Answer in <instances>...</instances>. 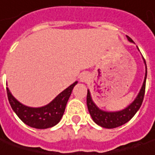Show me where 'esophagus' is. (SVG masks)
<instances>
[{
  "label": "esophagus",
  "instance_id": "34e87169",
  "mask_svg": "<svg viewBox=\"0 0 155 155\" xmlns=\"http://www.w3.org/2000/svg\"><path fill=\"white\" fill-rule=\"evenodd\" d=\"M89 80V74L87 73H83L81 75V81H87Z\"/></svg>",
  "mask_w": 155,
  "mask_h": 155
}]
</instances>
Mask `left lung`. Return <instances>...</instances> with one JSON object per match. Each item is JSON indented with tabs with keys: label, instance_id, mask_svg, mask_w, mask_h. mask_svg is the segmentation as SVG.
<instances>
[{
	"label": "left lung",
	"instance_id": "obj_1",
	"mask_svg": "<svg viewBox=\"0 0 155 155\" xmlns=\"http://www.w3.org/2000/svg\"><path fill=\"white\" fill-rule=\"evenodd\" d=\"M127 38L130 42H133L131 38L127 36ZM145 61V59H144ZM146 64V61H145ZM147 71H146V76H145V81L143 83V86L141 87L140 92L139 93L138 96L134 100V102L132 104H130L127 108L121 111L117 112H106L99 110L96 104L93 103L90 93L87 90V110L89 111L90 116L92 117L93 120L95 121L98 125L104 127V128H116L118 126L123 125L124 124L127 123L130 119H132V117L136 114V112L139 110L140 108L142 102L144 100V96H145V91H146V79H147Z\"/></svg>",
	"mask_w": 155,
	"mask_h": 155
}]
</instances>
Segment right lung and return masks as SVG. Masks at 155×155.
<instances>
[{
    "mask_svg": "<svg viewBox=\"0 0 155 155\" xmlns=\"http://www.w3.org/2000/svg\"><path fill=\"white\" fill-rule=\"evenodd\" d=\"M77 81L62 91L49 104L41 108H31L20 104L7 87V94L9 104L18 117L27 125L37 129H46L54 126L61 119L66 105L71 96L74 87Z\"/></svg>",
    "mask_w": 155,
    "mask_h": 155,
    "instance_id": "add662e5",
    "label": "right lung"
}]
</instances>
